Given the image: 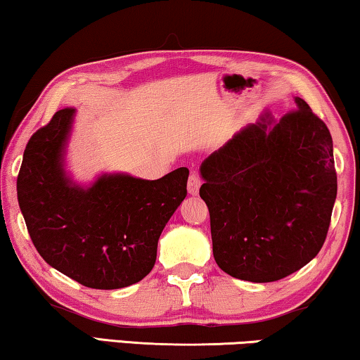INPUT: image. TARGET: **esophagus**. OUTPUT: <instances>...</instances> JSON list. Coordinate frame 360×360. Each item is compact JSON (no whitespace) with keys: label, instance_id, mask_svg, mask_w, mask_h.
Segmentation results:
<instances>
[{"label":"esophagus","instance_id":"esophagus-1","mask_svg":"<svg viewBox=\"0 0 360 360\" xmlns=\"http://www.w3.org/2000/svg\"><path fill=\"white\" fill-rule=\"evenodd\" d=\"M199 186H201V179H199L198 174L193 172L188 176V193H190V195H198Z\"/></svg>","mask_w":360,"mask_h":360}]
</instances>
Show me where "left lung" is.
<instances>
[{
	"instance_id": "1",
	"label": "left lung",
	"mask_w": 360,
	"mask_h": 360,
	"mask_svg": "<svg viewBox=\"0 0 360 360\" xmlns=\"http://www.w3.org/2000/svg\"><path fill=\"white\" fill-rule=\"evenodd\" d=\"M296 103L269 130V115L248 125L201 165L214 259L235 278H285L327 238L338 188L333 140L309 104Z\"/></svg>"
}]
</instances>
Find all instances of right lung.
<instances>
[{"mask_svg":"<svg viewBox=\"0 0 360 360\" xmlns=\"http://www.w3.org/2000/svg\"><path fill=\"white\" fill-rule=\"evenodd\" d=\"M75 109L58 110L27 143L18 199L33 246L80 285L125 288L151 272L165 224L186 196L188 169L159 180L103 175L74 185L63 167Z\"/></svg>","mask_w":360,"mask_h":360,"instance_id":"1","label":"right lung"}]
</instances>
